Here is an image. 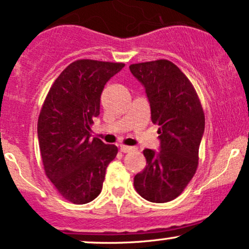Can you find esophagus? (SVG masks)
<instances>
[{
    "label": "esophagus",
    "mask_w": 249,
    "mask_h": 249,
    "mask_svg": "<svg viewBox=\"0 0 249 249\" xmlns=\"http://www.w3.org/2000/svg\"><path fill=\"white\" fill-rule=\"evenodd\" d=\"M119 147H121V151L123 153H128V152H131L133 149V147H130V146H125V145H121Z\"/></svg>",
    "instance_id": "1"
}]
</instances>
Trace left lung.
Wrapping results in <instances>:
<instances>
[{
	"instance_id": "obj_1",
	"label": "left lung",
	"mask_w": 249,
	"mask_h": 249,
	"mask_svg": "<svg viewBox=\"0 0 249 249\" xmlns=\"http://www.w3.org/2000/svg\"><path fill=\"white\" fill-rule=\"evenodd\" d=\"M130 71L145 88L160 140L159 151H143L147 164L134 176V188L149 202H169L196 173L204 112L191 82L173 62H142L131 65Z\"/></svg>"
}]
</instances>
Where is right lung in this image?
<instances>
[{"label":"right lung","instance_id":"right-lung-1","mask_svg":"<svg viewBox=\"0 0 249 249\" xmlns=\"http://www.w3.org/2000/svg\"><path fill=\"white\" fill-rule=\"evenodd\" d=\"M124 64L77 60L51 87L38 118V142L44 169L56 190L74 204L101 194L106 170L118 148L97 138L90 125L100 116L104 86Z\"/></svg>","mask_w":249,"mask_h":249}]
</instances>
